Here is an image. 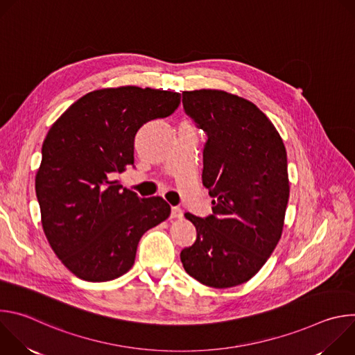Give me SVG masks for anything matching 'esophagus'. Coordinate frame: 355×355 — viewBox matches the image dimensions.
<instances>
[{
  "instance_id": "obj_1",
  "label": "esophagus",
  "mask_w": 355,
  "mask_h": 355,
  "mask_svg": "<svg viewBox=\"0 0 355 355\" xmlns=\"http://www.w3.org/2000/svg\"><path fill=\"white\" fill-rule=\"evenodd\" d=\"M171 218L173 219H180L182 218V211L178 207H173L171 208Z\"/></svg>"
}]
</instances>
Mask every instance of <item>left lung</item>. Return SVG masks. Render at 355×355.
Returning <instances> with one entry per match:
<instances>
[{
  "mask_svg": "<svg viewBox=\"0 0 355 355\" xmlns=\"http://www.w3.org/2000/svg\"><path fill=\"white\" fill-rule=\"evenodd\" d=\"M185 112L204 129L202 184L209 189L214 215L185 218L196 240L181 251L184 270L212 288L247 282L277 247L289 199L286 150L251 101L222 91L182 92Z\"/></svg>",
  "mask_w": 355,
  "mask_h": 355,
  "instance_id": "1",
  "label": "left lung"
}]
</instances>
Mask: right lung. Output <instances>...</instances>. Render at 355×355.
I'll use <instances>...</instances> for the list:
<instances>
[{
	"mask_svg": "<svg viewBox=\"0 0 355 355\" xmlns=\"http://www.w3.org/2000/svg\"><path fill=\"white\" fill-rule=\"evenodd\" d=\"M180 103L178 92L148 87L95 89L47 132L35 177L42 227L80 279L105 282L126 274L140 237L170 216L162 196L139 198L111 177L133 166L137 130L170 116Z\"/></svg>",
	"mask_w": 355,
	"mask_h": 355,
	"instance_id": "add662e5",
	"label": "right lung"
}]
</instances>
